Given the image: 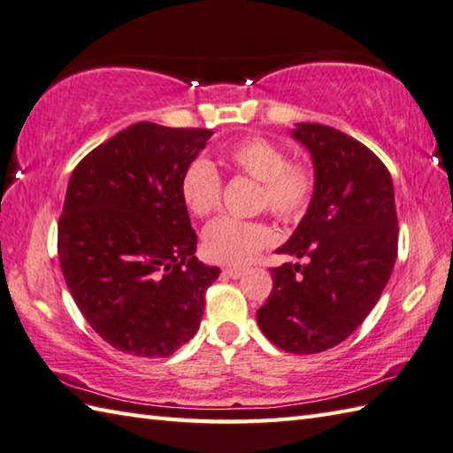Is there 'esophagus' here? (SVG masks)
Listing matches in <instances>:
<instances>
[{
    "label": "esophagus",
    "instance_id": "obj_1",
    "mask_svg": "<svg viewBox=\"0 0 453 453\" xmlns=\"http://www.w3.org/2000/svg\"><path fill=\"white\" fill-rule=\"evenodd\" d=\"M223 273L226 275V278H230V280H238L240 275L244 273V270H242V267H225Z\"/></svg>",
    "mask_w": 453,
    "mask_h": 453
}]
</instances>
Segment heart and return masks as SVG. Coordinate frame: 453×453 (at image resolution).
Segmentation results:
<instances>
[{
    "mask_svg": "<svg viewBox=\"0 0 453 453\" xmlns=\"http://www.w3.org/2000/svg\"><path fill=\"white\" fill-rule=\"evenodd\" d=\"M220 162L233 173L257 181L256 207L283 225L309 213L317 193V173L309 164L288 160L280 144L264 136H244L220 150ZM183 205L191 215L209 217L220 205L223 180L205 158L191 160L180 180ZM272 242V230L260 220L220 217L203 233V254L211 262L242 265Z\"/></svg>",
    "mask_w": 453,
    "mask_h": 453,
    "instance_id": "b5f03b06",
    "label": "heart"
}]
</instances>
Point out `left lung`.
Masks as SVG:
<instances>
[{
  "instance_id": "1",
  "label": "left lung",
  "mask_w": 453,
  "mask_h": 453,
  "mask_svg": "<svg viewBox=\"0 0 453 453\" xmlns=\"http://www.w3.org/2000/svg\"><path fill=\"white\" fill-rule=\"evenodd\" d=\"M317 173L309 213L278 254L307 264L272 267L273 288L256 312L265 338L291 354H317L352 334L391 278L399 223L387 165L356 138L301 123Z\"/></svg>"
}]
</instances>
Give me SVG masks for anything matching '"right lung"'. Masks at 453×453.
<instances>
[{
	"label": "right lung",
	"mask_w": 453,
	"mask_h": 453,
	"mask_svg": "<svg viewBox=\"0 0 453 453\" xmlns=\"http://www.w3.org/2000/svg\"><path fill=\"white\" fill-rule=\"evenodd\" d=\"M213 131L134 123L73 168L58 257L81 315L119 352L168 357L196 336L220 270L199 262L181 201L186 165Z\"/></svg>",
	"instance_id": "obj_1"
}]
</instances>
